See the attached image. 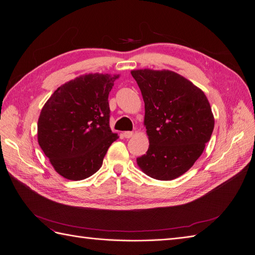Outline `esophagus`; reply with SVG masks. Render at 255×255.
<instances>
[{"instance_id": "esophagus-1", "label": "esophagus", "mask_w": 255, "mask_h": 255, "mask_svg": "<svg viewBox=\"0 0 255 255\" xmlns=\"http://www.w3.org/2000/svg\"><path fill=\"white\" fill-rule=\"evenodd\" d=\"M132 135H133L132 131H125V132H124V136H125L126 138H130Z\"/></svg>"}]
</instances>
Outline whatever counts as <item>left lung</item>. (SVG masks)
Returning a JSON list of instances; mask_svg holds the SVG:
<instances>
[{"label":"left lung","mask_w":255,"mask_h":255,"mask_svg":"<svg viewBox=\"0 0 255 255\" xmlns=\"http://www.w3.org/2000/svg\"><path fill=\"white\" fill-rule=\"evenodd\" d=\"M131 74L144 99L149 137L137 165L155 180H174L189 170L210 140V104L200 88L173 71L140 69Z\"/></svg>","instance_id":"left-lung-1"}]
</instances>
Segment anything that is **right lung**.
I'll list each match as a JSON object with an SVG mask.
<instances>
[{"label":"right lung","instance_id":"1","mask_svg":"<svg viewBox=\"0 0 255 255\" xmlns=\"http://www.w3.org/2000/svg\"><path fill=\"white\" fill-rule=\"evenodd\" d=\"M119 75L90 73L56 89L42 108L37 140L54 170L81 181L102 167L119 138L109 126V92Z\"/></svg>","mask_w":255,"mask_h":255}]
</instances>
